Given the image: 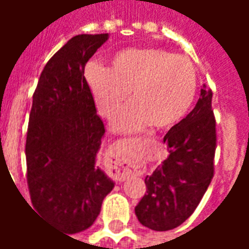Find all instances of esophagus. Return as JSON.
<instances>
[{"label":"esophagus","instance_id":"obj_1","mask_svg":"<svg viewBox=\"0 0 249 249\" xmlns=\"http://www.w3.org/2000/svg\"><path fill=\"white\" fill-rule=\"evenodd\" d=\"M110 164H112V168L116 169V175L119 176L120 178H124L128 173L136 172V173H142L144 172V165L142 164H125L123 162V159L120 156H112V160H110Z\"/></svg>","mask_w":249,"mask_h":249}]
</instances>
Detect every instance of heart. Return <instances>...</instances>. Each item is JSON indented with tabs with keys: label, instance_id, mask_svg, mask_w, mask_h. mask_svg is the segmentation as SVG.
<instances>
[{
	"label": "heart",
	"instance_id": "b5f03b06",
	"mask_svg": "<svg viewBox=\"0 0 249 249\" xmlns=\"http://www.w3.org/2000/svg\"><path fill=\"white\" fill-rule=\"evenodd\" d=\"M85 80L94 103L105 119H113L120 132H135L146 124L165 129L185 117L197 92V73L193 62L162 49H126L114 54L105 68L89 62Z\"/></svg>",
	"mask_w": 249,
	"mask_h": 249
}]
</instances>
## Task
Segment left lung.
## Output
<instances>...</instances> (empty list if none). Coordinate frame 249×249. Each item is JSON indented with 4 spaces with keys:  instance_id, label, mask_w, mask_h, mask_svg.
I'll return each instance as SVG.
<instances>
[{
    "instance_id": "obj_1",
    "label": "left lung",
    "mask_w": 249,
    "mask_h": 249,
    "mask_svg": "<svg viewBox=\"0 0 249 249\" xmlns=\"http://www.w3.org/2000/svg\"><path fill=\"white\" fill-rule=\"evenodd\" d=\"M164 142L169 156L145 178L146 193L135 208L139 221L153 231L183 224L213 178L216 120L209 88L204 85L196 107L173 125Z\"/></svg>"
}]
</instances>
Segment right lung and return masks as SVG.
Segmentation results:
<instances>
[{"label":"right lung","mask_w":249,"mask_h":249,"mask_svg":"<svg viewBox=\"0 0 249 249\" xmlns=\"http://www.w3.org/2000/svg\"><path fill=\"white\" fill-rule=\"evenodd\" d=\"M108 33L78 35L46 62L33 94L26 135V180L35 209L65 233L89 228L114 183L96 167L105 133L85 65Z\"/></svg>","instance_id":"obj_1"}]
</instances>
